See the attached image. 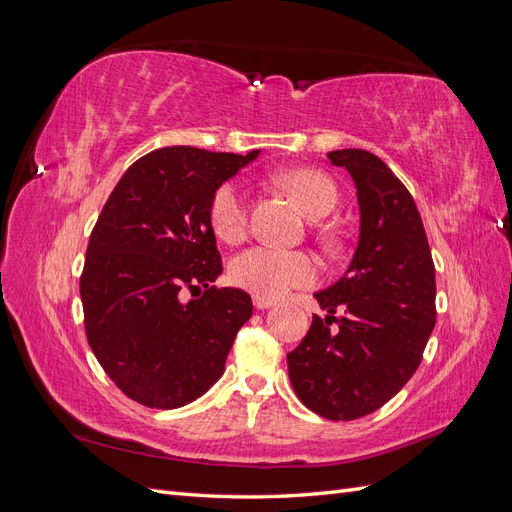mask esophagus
Returning a JSON list of instances; mask_svg holds the SVG:
<instances>
[{
  "label": "esophagus",
  "mask_w": 512,
  "mask_h": 512,
  "mask_svg": "<svg viewBox=\"0 0 512 512\" xmlns=\"http://www.w3.org/2000/svg\"><path fill=\"white\" fill-rule=\"evenodd\" d=\"M273 305H275L273 299L258 297V294H254V307H256V309H269V307H273Z\"/></svg>",
  "instance_id": "esophagus-1"
}]
</instances>
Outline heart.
<instances>
[{"label": "heart", "instance_id": "heart-1", "mask_svg": "<svg viewBox=\"0 0 512 512\" xmlns=\"http://www.w3.org/2000/svg\"><path fill=\"white\" fill-rule=\"evenodd\" d=\"M284 188L309 220L329 215L337 203L335 185L316 170H292ZM209 222L215 237L237 243L247 230V198L237 181H226L215 190L209 205ZM230 280L239 288L267 299H282L290 290L312 286L318 280V265L303 252H284L256 245L230 260Z\"/></svg>", "mask_w": 512, "mask_h": 512}]
</instances>
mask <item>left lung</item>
Segmentation results:
<instances>
[{"mask_svg": "<svg viewBox=\"0 0 512 512\" xmlns=\"http://www.w3.org/2000/svg\"><path fill=\"white\" fill-rule=\"evenodd\" d=\"M327 158L354 181L359 243L346 273L314 294L327 316H314L288 354V376L309 410L354 421L382 408L421 365L436 327V269L421 213L393 170L365 149ZM337 306L347 307L339 319Z\"/></svg>", "mask_w": 512, "mask_h": 512, "instance_id": "left-lung-1", "label": "left lung"}]
</instances>
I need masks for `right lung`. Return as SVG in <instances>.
Wrapping results in <instances>:
<instances>
[{
	"mask_svg": "<svg viewBox=\"0 0 512 512\" xmlns=\"http://www.w3.org/2000/svg\"><path fill=\"white\" fill-rule=\"evenodd\" d=\"M258 153L151 151L123 173L91 230L81 275L87 342L138 404L173 410L205 395L252 316L250 294L211 286L222 258L209 205ZM200 285L203 298L182 301Z\"/></svg>",
	"mask_w": 512,
	"mask_h": 512,
	"instance_id": "obj_1",
	"label": "right lung"
}]
</instances>
